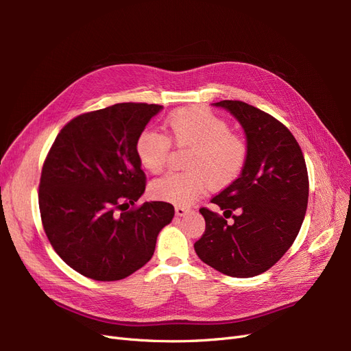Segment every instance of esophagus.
<instances>
[{
	"label": "esophagus",
	"instance_id": "1",
	"mask_svg": "<svg viewBox=\"0 0 351 351\" xmlns=\"http://www.w3.org/2000/svg\"><path fill=\"white\" fill-rule=\"evenodd\" d=\"M187 212H190L189 208H184V206H176V215L177 217H184Z\"/></svg>",
	"mask_w": 351,
	"mask_h": 351
}]
</instances>
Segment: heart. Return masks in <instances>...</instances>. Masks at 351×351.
Here are the masks:
<instances>
[{
  "instance_id": "1",
  "label": "heart",
  "mask_w": 351,
  "mask_h": 351,
  "mask_svg": "<svg viewBox=\"0 0 351 351\" xmlns=\"http://www.w3.org/2000/svg\"><path fill=\"white\" fill-rule=\"evenodd\" d=\"M168 132L178 147H192L187 155L190 171L171 173L156 180L152 195L169 204L187 206L204 195L209 182L222 186L234 180L246 164L247 145L230 132V124L205 107L173 111L167 119ZM171 143L155 130H143L136 141L142 165L154 174L165 169Z\"/></svg>"
}]
</instances>
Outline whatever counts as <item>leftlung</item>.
Listing matches in <instances>:
<instances>
[{
    "mask_svg": "<svg viewBox=\"0 0 351 351\" xmlns=\"http://www.w3.org/2000/svg\"><path fill=\"white\" fill-rule=\"evenodd\" d=\"M246 134L247 158L241 174L199 212L206 228L195 243L200 261L236 278L268 271L290 249L307 209L309 178L299 143L272 115L241 101H221ZM237 210L239 216H232ZM234 221L226 224V218Z\"/></svg>",
    "mask_w": 351,
    "mask_h": 351,
    "instance_id": "left-lung-1",
    "label": "left lung"
}]
</instances>
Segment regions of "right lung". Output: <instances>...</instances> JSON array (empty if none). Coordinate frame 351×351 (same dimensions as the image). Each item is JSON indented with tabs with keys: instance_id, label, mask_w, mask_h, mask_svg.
<instances>
[{
	"instance_id": "obj_1",
	"label": "right lung",
	"mask_w": 351,
	"mask_h": 351,
	"mask_svg": "<svg viewBox=\"0 0 351 351\" xmlns=\"http://www.w3.org/2000/svg\"><path fill=\"white\" fill-rule=\"evenodd\" d=\"M161 110L124 102L82 114L51 146L39 183L42 226L58 256L84 277L117 281L141 269L174 218L167 202L133 208L146 182L136 141Z\"/></svg>"
}]
</instances>
